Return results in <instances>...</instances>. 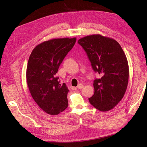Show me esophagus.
<instances>
[{
	"label": "esophagus",
	"instance_id": "esophagus-1",
	"mask_svg": "<svg viewBox=\"0 0 147 147\" xmlns=\"http://www.w3.org/2000/svg\"><path fill=\"white\" fill-rule=\"evenodd\" d=\"M83 88V84H79V85L78 86V88L79 89H82Z\"/></svg>",
	"mask_w": 147,
	"mask_h": 147
}]
</instances>
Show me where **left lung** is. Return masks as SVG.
Returning <instances> with one entry per match:
<instances>
[{
  "instance_id": "8db88e82",
  "label": "left lung",
  "mask_w": 147,
  "mask_h": 147,
  "mask_svg": "<svg viewBox=\"0 0 147 147\" xmlns=\"http://www.w3.org/2000/svg\"><path fill=\"white\" fill-rule=\"evenodd\" d=\"M78 43L94 71L101 76L94 81L95 92L89 102L99 111H109L121 101L127 89L129 65L125 53L116 40L100 34L81 38Z\"/></svg>"
}]
</instances>
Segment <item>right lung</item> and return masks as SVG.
Segmentation results:
<instances>
[{"mask_svg": "<svg viewBox=\"0 0 147 147\" xmlns=\"http://www.w3.org/2000/svg\"><path fill=\"white\" fill-rule=\"evenodd\" d=\"M76 42V38H62L37 45L28 61L26 79L34 101L46 113L57 115L68 107L66 84H59L55 74Z\"/></svg>", "mask_w": 147, "mask_h": 147, "instance_id": "right-lung-1", "label": "right lung"}]
</instances>
